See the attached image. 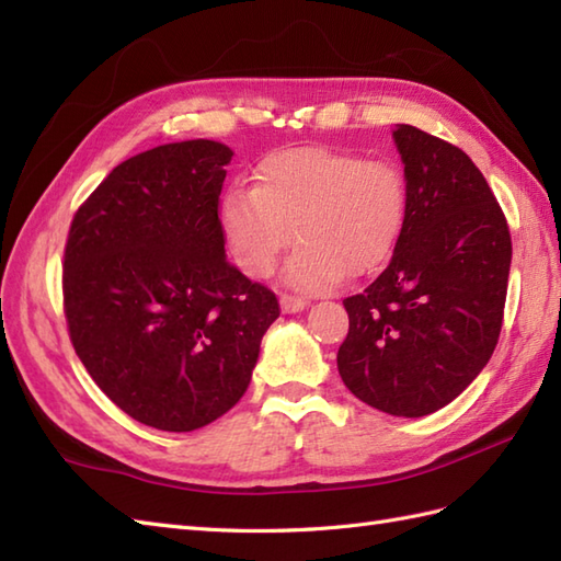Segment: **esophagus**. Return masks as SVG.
I'll return each mask as SVG.
<instances>
[{"instance_id":"obj_1","label":"esophagus","mask_w":561,"mask_h":561,"mask_svg":"<svg viewBox=\"0 0 561 561\" xmlns=\"http://www.w3.org/2000/svg\"><path fill=\"white\" fill-rule=\"evenodd\" d=\"M279 304H282V311L284 313H299V311H304V308L308 306V301L301 299V296H291V294H282L279 296Z\"/></svg>"}]
</instances>
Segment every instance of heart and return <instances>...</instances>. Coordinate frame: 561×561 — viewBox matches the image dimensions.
<instances>
[{"label": "heart", "instance_id": "obj_1", "mask_svg": "<svg viewBox=\"0 0 561 561\" xmlns=\"http://www.w3.org/2000/svg\"><path fill=\"white\" fill-rule=\"evenodd\" d=\"M255 178V187L224 195V238L250 277L272 274L296 238L284 282L299 291H325L347 272L383 265L408 217V178L390 159L299 147L270 153Z\"/></svg>", "mask_w": 561, "mask_h": 561}]
</instances>
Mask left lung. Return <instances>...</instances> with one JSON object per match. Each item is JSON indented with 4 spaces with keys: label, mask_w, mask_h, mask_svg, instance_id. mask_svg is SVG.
I'll return each mask as SVG.
<instances>
[{
    "label": "left lung",
    "mask_w": 561,
    "mask_h": 561,
    "mask_svg": "<svg viewBox=\"0 0 561 561\" xmlns=\"http://www.w3.org/2000/svg\"><path fill=\"white\" fill-rule=\"evenodd\" d=\"M408 217L388 267L344 299L350 332L337 368L356 398L396 416H424L468 388L499 342L511 233L462 149L398 125Z\"/></svg>",
    "instance_id": "1"
}]
</instances>
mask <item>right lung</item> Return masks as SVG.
I'll return each instance as SVG.
<instances>
[{
    "label": "right lung",
    "instance_id": "obj_1",
    "mask_svg": "<svg viewBox=\"0 0 561 561\" xmlns=\"http://www.w3.org/2000/svg\"><path fill=\"white\" fill-rule=\"evenodd\" d=\"M231 157L211 139L141 151L69 226V340L105 396L161 432L229 412L279 318L274 291L226 260L219 195Z\"/></svg>",
    "mask_w": 561,
    "mask_h": 561
}]
</instances>
